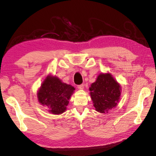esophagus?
I'll use <instances>...</instances> for the list:
<instances>
[{
	"mask_svg": "<svg viewBox=\"0 0 156 156\" xmlns=\"http://www.w3.org/2000/svg\"><path fill=\"white\" fill-rule=\"evenodd\" d=\"M78 88L79 89H84V84H79V85H78Z\"/></svg>",
	"mask_w": 156,
	"mask_h": 156,
	"instance_id": "obj_1",
	"label": "esophagus"
}]
</instances>
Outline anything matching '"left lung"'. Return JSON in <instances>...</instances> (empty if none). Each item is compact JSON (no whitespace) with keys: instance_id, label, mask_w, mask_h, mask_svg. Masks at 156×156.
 I'll return each mask as SVG.
<instances>
[{"instance_id":"obj_1","label":"left lung","mask_w":156,"mask_h":156,"mask_svg":"<svg viewBox=\"0 0 156 156\" xmlns=\"http://www.w3.org/2000/svg\"><path fill=\"white\" fill-rule=\"evenodd\" d=\"M120 85L110 73H101L89 88L94 106L97 112L107 113L116 107L120 99Z\"/></svg>"}]
</instances>
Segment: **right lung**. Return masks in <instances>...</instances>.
<instances>
[{
    "mask_svg": "<svg viewBox=\"0 0 156 156\" xmlns=\"http://www.w3.org/2000/svg\"><path fill=\"white\" fill-rule=\"evenodd\" d=\"M75 89L70 84L62 83L58 78L47 76L38 92L40 103L48 107L53 114H60L65 112L69 100Z\"/></svg>",
    "mask_w": 156,
    "mask_h": 156,
    "instance_id": "obj_1",
    "label": "right lung"
}]
</instances>
